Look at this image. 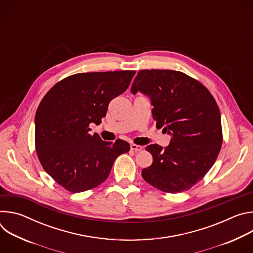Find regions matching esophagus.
<instances>
[{
  "mask_svg": "<svg viewBox=\"0 0 253 253\" xmlns=\"http://www.w3.org/2000/svg\"><path fill=\"white\" fill-rule=\"evenodd\" d=\"M130 148H131V150H133L134 152H139V151L142 150V146L137 145V144H131Z\"/></svg>",
  "mask_w": 253,
  "mask_h": 253,
  "instance_id": "obj_1",
  "label": "esophagus"
}]
</instances>
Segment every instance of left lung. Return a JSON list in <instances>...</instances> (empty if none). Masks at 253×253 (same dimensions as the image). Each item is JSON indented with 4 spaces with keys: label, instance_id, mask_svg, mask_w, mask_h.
Here are the masks:
<instances>
[{
    "label": "left lung",
    "instance_id": "8db88e82",
    "mask_svg": "<svg viewBox=\"0 0 253 253\" xmlns=\"http://www.w3.org/2000/svg\"><path fill=\"white\" fill-rule=\"evenodd\" d=\"M150 97L157 128L171 135L163 148L151 144V166L142 170L147 183L167 193L193 187L217 159L222 145L221 117L209 90L194 78L173 70H141L131 92Z\"/></svg>",
    "mask_w": 253,
    "mask_h": 253
}]
</instances>
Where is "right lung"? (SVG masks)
I'll return each instance as SVG.
<instances>
[{
	"mask_svg": "<svg viewBox=\"0 0 253 253\" xmlns=\"http://www.w3.org/2000/svg\"><path fill=\"white\" fill-rule=\"evenodd\" d=\"M135 71L78 73L55 84L42 99L35 117V147L44 170L66 190L93 189L108 178L116 158L130 150L91 135L110 101L127 90Z\"/></svg>",
	"mask_w": 253,
	"mask_h": 253,
	"instance_id": "1",
	"label": "right lung"
}]
</instances>
